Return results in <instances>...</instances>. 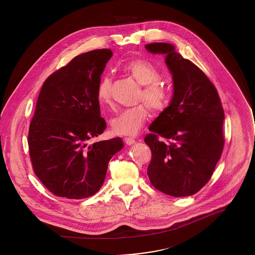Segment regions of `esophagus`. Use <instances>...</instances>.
<instances>
[{
  "label": "esophagus",
  "instance_id": "1",
  "mask_svg": "<svg viewBox=\"0 0 255 255\" xmlns=\"http://www.w3.org/2000/svg\"><path fill=\"white\" fill-rule=\"evenodd\" d=\"M124 142H125L127 145H132V144H133V143L135 142V140H134V138H133V137H125V138H124Z\"/></svg>",
  "mask_w": 255,
  "mask_h": 255
}]
</instances>
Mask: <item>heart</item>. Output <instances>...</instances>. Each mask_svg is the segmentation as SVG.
I'll return each instance as SVG.
<instances>
[{
    "mask_svg": "<svg viewBox=\"0 0 255 255\" xmlns=\"http://www.w3.org/2000/svg\"><path fill=\"white\" fill-rule=\"evenodd\" d=\"M122 72L133 78L141 89L137 94L136 101L144 102L136 106L123 110L112 120L113 132L120 135H133L137 133L149 117V110L153 113H160L169 104L170 89L163 83L161 73L150 61L135 58L127 61L122 66ZM97 98L101 106L112 104V79L104 75L99 80L97 88Z\"/></svg>",
    "mask_w": 255,
    "mask_h": 255,
    "instance_id": "obj_1",
    "label": "heart"
}]
</instances>
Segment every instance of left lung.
<instances>
[{
  "label": "left lung",
  "instance_id": "8db88e82",
  "mask_svg": "<svg viewBox=\"0 0 255 255\" xmlns=\"http://www.w3.org/2000/svg\"><path fill=\"white\" fill-rule=\"evenodd\" d=\"M163 53L173 77L170 105L150 125L144 137L152 158L147 175L162 193L184 197L200 191L214 172L225 138L224 110L215 86L194 63L184 59L168 43L145 46ZM163 137L167 143L159 141Z\"/></svg>",
  "mask_w": 255,
  "mask_h": 255
}]
</instances>
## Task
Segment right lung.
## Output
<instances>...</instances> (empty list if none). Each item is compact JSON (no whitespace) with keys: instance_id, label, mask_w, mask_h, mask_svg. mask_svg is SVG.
<instances>
[{"instance_id":"1","label":"right lung","mask_w":255,"mask_h":255,"mask_svg":"<svg viewBox=\"0 0 255 255\" xmlns=\"http://www.w3.org/2000/svg\"><path fill=\"white\" fill-rule=\"evenodd\" d=\"M112 55L110 49L77 55L41 88L28 152L37 178L55 196L79 200L96 194L110 159L123 147L121 137L89 143L106 128L97 88Z\"/></svg>"}]
</instances>
